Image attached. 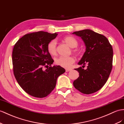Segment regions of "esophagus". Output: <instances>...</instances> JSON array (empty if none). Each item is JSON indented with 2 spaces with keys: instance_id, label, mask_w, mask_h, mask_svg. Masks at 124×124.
<instances>
[{
  "instance_id": "1",
  "label": "esophagus",
  "mask_w": 124,
  "mask_h": 124,
  "mask_svg": "<svg viewBox=\"0 0 124 124\" xmlns=\"http://www.w3.org/2000/svg\"><path fill=\"white\" fill-rule=\"evenodd\" d=\"M72 70L71 69H70V68H66L65 69V71L66 72H69V71H70Z\"/></svg>"
}]
</instances>
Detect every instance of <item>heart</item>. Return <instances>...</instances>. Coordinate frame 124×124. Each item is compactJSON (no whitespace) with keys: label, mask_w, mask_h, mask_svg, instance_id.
I'll return each mask as SVG.
<instances>
[{"label":"heart","mask_w":124,"mask_h":124,"mask_svg":"<svg viewBox=\"0 0 124 124\" xmlns=\"http://www.w3.org/2000/svg\"><path fill=\"white\" fill-rule=\"evenodd\" d=\"M65 42L69 44V46L73 48V52L77 54H79L81 53L80 50L74 47H77L78 45V41L74 37L72 36H66L63 38ZM47 50L50 54L54 55L56 54V41L55 40L50 41L47 45ZM75 61L73 56H61L57 58L55 60V64L62 66L63 68H69Z\"/></svg>","instance_id":"1"}]
</instances>
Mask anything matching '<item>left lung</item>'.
Listing matches in <instances>:
<instances>
[{
	"instance_id": "left-lung-1",
	"label": "left lung",
	"mask_w": 124,
	"mask_h": 124,
	"mask_svg": "<svg viewBox=\"0 0 124 124\" xmlns=\"http://www.w3.org/2000/svg\"><path fill=\"white\" fill-rule=\"evenodd\" d=\"M73 34L80 37L86 46L78 64L88 65L86 70L82 67L75 69L78 72L79 77L73 82V85L83 94L95 93L106 83L112 71V46L106 37L90 29L75 31Z\"/></svg>"
}]
</instances>
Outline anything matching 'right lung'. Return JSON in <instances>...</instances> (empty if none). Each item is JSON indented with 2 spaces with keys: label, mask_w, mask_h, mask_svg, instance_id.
Instances as JSON below:
<instances>
[{
  "label": "right lung",
  "mask_w": 124,
  "mask_h": 124,
  "mask_svg": "<svg viewBox=\"0 0 124 124\" xmlns=\"http://www.w3.org/2000/svg\"><path fill=\"white\" fill-rule=\"evenodd\" d=\"M57 35L44 31L28 33L15 44L12 54L14 75L20 87L33 97L47 96L55 88L57 78L65 72L60 65L51 66L54 60L47 50V44Z\"/></svg>",
  "instance_id": "add662e5"
}]
</instances>
